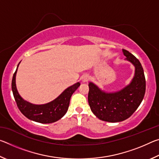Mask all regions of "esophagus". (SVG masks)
I'll list each match as a JSON object with an SVG mask.
<instances>
[{"label": "esophagus", "instance_id": "obj_1", "mask_svg": "<svg viewBox=\"0 0 159 159\" xmlns=\"http://www.w3.org/2000/svg\"><path fill=\"white\" fill-rule=\"evenodd\" d=\"M90 79V76H88V74H85L83 75V77H82V80H83V82H88V80Z\"/></svg>", "mask_w": 159, "mask_h": 159}]
</instances>
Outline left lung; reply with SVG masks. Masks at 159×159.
<instances>
[{
	"label": "left lung",
	"instance_id": "1",
	"mask_svg": "<svg viewBox=\"0 0 159 159\" xmlns=\"http://www.w3.org/2000/svg\"><path fill=\"white\" fill-rule=\"evenodd\" d=\"M126 60L135 67V74L130 85L115 93H106L90 83L88 103L97 117L107 122H120L133 115L140 105L146 90L144 70L138 58L123 49Z\"/></svg>",
	"mask_w": 159,
	"mask_h": 159
}]
</instances>
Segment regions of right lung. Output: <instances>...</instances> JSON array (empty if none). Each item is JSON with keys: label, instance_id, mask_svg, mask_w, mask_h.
<instances>
[{"label": "right lung", "instance_id": "right-lung-1", "mask_svg": "<svg viewBox=\"0 0 159 159\" xmlns=\"http://www.w3.org/2000/svg\"><path fill=\"white\" fill-rule=\"evenodd\" d=\"M17 71V68L13 74L12 90L17 107L26 118L36 122L51 123L57 121L64 116L68 110L70 99L72 94L79 87L80 83H77L74 85L70 86L52 102L41 105H36L24 100L19 95L15 84V76Z\"/></svg>", "mask_w": 159, "mask_h": 159}]
</instances>
